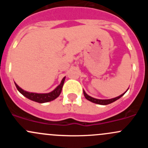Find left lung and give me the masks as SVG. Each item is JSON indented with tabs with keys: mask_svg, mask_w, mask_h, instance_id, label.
<instances>
[{
	"mask_svg": "<svg viewBox=\"0 0 148 148\" xmlns=\"http://www.w3.org/2000/svg\"><path fill=\"white\" fill-rule=\"evenodd\" d=\"M128 89H129V88H128ZM83 92H84V95L85 98H86L87 100L90 101V102H92L93 103H95V104H102V105H106V104H111V103L115 102L116 100H117L118 99H120V97H122L123 96V95H125V93H126V92H125V93L122 94V95H121L119 97H115V98H113V99H95V98H93V97H92L89 96L88 95H86V93L84 92V91H83Z\"/></svg>",
	"mask_w": 148,
	"mask_h": 148,
	"instance_id": "obj_1",
	"label": "left lung"
}]
</instances>
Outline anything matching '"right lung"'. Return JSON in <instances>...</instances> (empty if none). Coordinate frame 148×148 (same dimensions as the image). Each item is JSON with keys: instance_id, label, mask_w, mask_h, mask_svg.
<instances>
[{"instance_id": "right-lung-1", "label": "right lung", "mask_w": 148, "mask_h": 148, "mask_svg": "<svg viewBox=\"0 0 148 148\" xmlns=\"http://www.w3.org/2000/svg\"><path fill=\"white\" fill-rule=\"evenodd\" d=\"M65 78L64 77L63 78V79L62 80L61 82V84L52 92H49V93H46V94H37V93H32V92H26V91L23 90L21 88L19 87L16 83V88H17L18 91L20 92L21 94L23 95L24 97H26V98L28 99H31V100L34 101V102H36L38 103H44V102H51V101L53 100L56 98H57L60 95L61 92H62V87H63L64 83L65 81Z\"/></svg>"}]
</instances>
